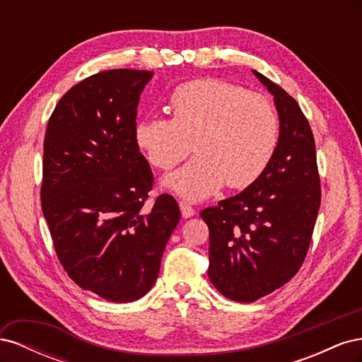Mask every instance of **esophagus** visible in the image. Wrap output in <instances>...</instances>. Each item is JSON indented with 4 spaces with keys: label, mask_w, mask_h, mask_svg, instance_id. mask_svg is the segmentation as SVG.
Returning a JSON list of instances; mask_svg holds the SVG:
<instances>
[{
    "label": "esophagus",
    "mask_w": 362,
    "mask_h": 362,
    "mask_svg": "<svg viewBox=\"0 0 362 362\" xmlns=\"http://www.w3.org/2000/svg\"><path fill=\"white\" fill-rule=\"evenodd\" d=\"M180 208H181V214H182L184 218H189V217L194 216V213H196L193 210V206H190L187 202H184V201L180 202Z\"/></svg>",
    "instance_id": "obj_1"
}]
</instances>
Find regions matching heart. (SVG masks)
Returning a JSON list of instances; mask_svg holds the SVG:
<instances>
[{
    "instance_id": "1",
    "label": "heart",
    "mask_w": 362,
    "mask_h": 362,
    "mask_svg": "<svg viewBox=\"0 0 362 362\" xmlns=\"http://www.w3.org/2000/svg\"><path fill=\"white\" fill-rule=\"evenodd\" d=\"M172 119H140L134 137L152 166L170 170L198 152L164 184L189 201H201L226 184L246 189L275 154L279 117L267 96L242 86L201 78L184 83L170 96Z\"/></svg>"
}]
</instances>
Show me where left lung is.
<instances>
[{
    "label": "left lung",
    "mask_w": 362,
    "mask_h": 362,
    "mask_svg": "<svg viewBox=\"0 0 362 362\" xmlns=\"http://www.w3.org/2000/svg\"><path fill=\"white\" fill-rule=\"evenodd\" d=\"M252 72L276 105V151L254 184L201 211L210 229L208 278L225 298L246 303L275 291L299 272L322 198L308 120L282 87Z\"/></svg>",
    "instance_id": "left-lung-1"
}]
</instances>
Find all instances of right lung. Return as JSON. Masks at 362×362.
Segmentation results:
<instances>
[{
  "label": "right lung",
  "instance_id": "1",
  "mask_svg": "<svg viewBox=\"0 0 362 362\" xmlns=\"http://www.w3.org/2000/svg\"><path fill=\"white\" fill-rule=\"evenodd\" d=\"M154 72L112 69L62 96L43 141L42 211L69 278L110 302L145 296L160 272L180 206L160 194L134 129L140 93Z\"/></svg>",
  "mask_w": 362,
  "mask_h": 362
}]
</instances>
